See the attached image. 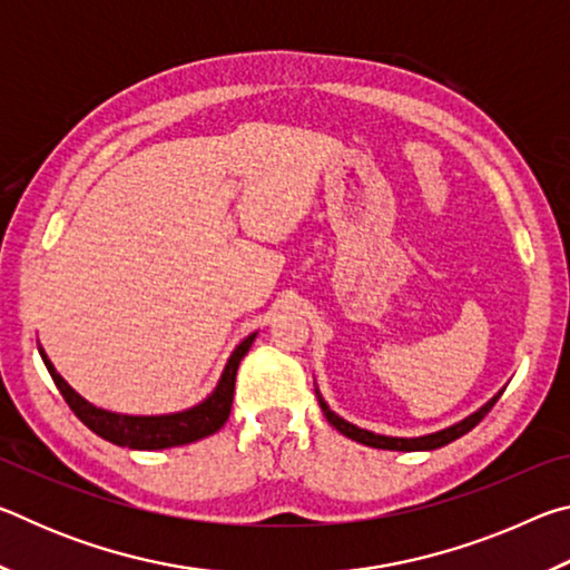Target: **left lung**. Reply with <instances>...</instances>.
Listing matches in <instances>:
<instances>
[{"label":"left lung","instance_id":"8db88e82","mask_svg":"<svg viewBox=\"0 0 570 570\" xmlns=\"http://www.w3.org/2000/svg\"><path fill=\"white\" fill-rule=\"evenodd\" d=\"M505 390V387H503ZM503 390H500L498 394H493L482 407H478L472 414H468V417H462L460 422L450 424V428H442L438 432H430V435H420V438H392V435H377V432L372 430H364V428H356V424H352L350 420H344L336 414L330 404H326V400L322 397L320 387H316L314 382V392H316V400H320V407L324 412V417L330 420L332 428H336L342 432L344 438H350L354 442H362V445L366 448H377V450H397V452H422V450H438V448H445L450 445L452 440H458L465 435V432H470L475 424L485 417V414L493 410V404L500 400V394H503Z\"/></svg>","mask_w":570,"mask_h":570}]
</instances>
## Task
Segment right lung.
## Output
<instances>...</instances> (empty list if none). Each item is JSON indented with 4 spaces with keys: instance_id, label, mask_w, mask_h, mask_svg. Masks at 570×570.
I'll list each match as a JSON object with an SVG mask.
<instances>
[{
    "instance_id": "obj_1",
    "label": "right lung",
    "mask_w": 570,
    "mask_h": 570,
    "mask_svg": "<svg viewBox=\"0 0 570 570\" xmlns=\"http://www.w3.org/2000/svg\"><path fill=\"white\" fill-rule=\"evenodd\" d=\"M256 334L258 332L248 334L246 340L230 352L214 392H210L206 400H200L188 410L168 412V414H122V412L98 407V404L85 400L82 394H77L70 384L62 380V374L55 370V364L50 362V356L45 354L42 346H40V356L47 366V372H50L52 382L57 384V390H60V394L65 397V402L70 404V410L80 417L85 428H90L95 432V435L112 442V445L130 448V450H166V448L190 445V442L204 440L224 428L230 414V404H234L236 370L240 360L246 356V352L250 350V344H254Z\"/></svg>"
}]
</instances>
